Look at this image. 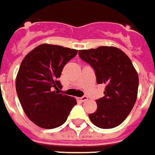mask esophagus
<instances>
[{
    "mask_svg": "<svg viewBox=\"0 0 155 155\" xmlns=\"http://www.w3.org/2000/svg\"><path fill=\"white\" fill-rule=\"evenodd\" d=\"M87 99H88L87 96H83L81 97H80V101H81V102H85V101H86Z\"/></svg>",
    "mask_w": 155,
    "mask_h": 155,
    "instance_id": "esophagus-1",
    "label": "esophagus"
}]
</instances>
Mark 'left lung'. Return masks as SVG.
I'll use <instances>...</instances> for the list:
<instances>
[{
	"instance_id": "8db88e82",
	"label": "left lung",
	"mask_w": 155,
	"mask_h": 155,
	"mask_svg": "<svg viewBox=\"0 0 155 155\" xmlns=\"http://www.w3.org/2000/svg\"><path fill=\"white\" fill-rule=\"evenodd\" d=\"M79 56L91 65L97 83L104 84V96L96 100L97 108L89 118L96 126L110 129L120 125L137 100L138 75L125 52L114 47L81 50Z\"/></svg>"
}]
</instances>
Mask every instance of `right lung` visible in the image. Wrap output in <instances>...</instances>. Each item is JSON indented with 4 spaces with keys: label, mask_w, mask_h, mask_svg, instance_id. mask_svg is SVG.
<instances>
[{
    "label": "right lung",
    "mask_w": 155,
    "mask_h": 155,
    "mask_svg": "<svg viewBox=\"0 0 155 155\" xmlns=\"http://www.w3.org/2000/svg\"><path fill=\"white\" fill-rule=\"evenodd\" d=\"M78 51L42 44L25 56L16 79V91L23 109L38 126L53 129L66 121L77 102L59 93L64 67Z\"/></svg>",
    "instance_id": "add662e5"
}]
</instances>
